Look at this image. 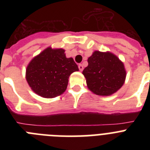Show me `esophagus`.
<instances>
[{
    "label": "esophagus",
    "instance_id": "34e87169",
    "mask_svg": "<svg viewBox=\"0 0 150 150\" xmlns=\"http://www.w3.org/2000/svg\"><path fill=\"white\" fill-rule=\"evenodd\" d=\"M78 67H79V71H82L83 70V64H79V66H78Z\"/></svg>",
    "mask_w": 150,
    "mask_h": 150
}]
</instances>
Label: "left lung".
Listing matches in <instances>:
<instances>
[{"instance_id":"1","label":"left lung","mask_w":150,"mask_h":150,"mask_svg":"<svg viewBox=\"0 0 150 150\" xmlns=\"http://www.w3.org/2000/svg\"><path fill=\"white\" fill-rule=\"evenodd\" d=\"M83 70L87 87L94 94L109 96L120 90L125 81L124 64L110 52L95 51Z\"/></svg>"}]
</instances>
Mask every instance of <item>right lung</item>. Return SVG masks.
<instances>
[{"label":"right lung","instance_id":"right-lung-1","mask_svg":"<svg viewBox=\"0 0 150 150\" xmlns=\"http://www.w3.org/2000/svg\"><path fill=\"white\" fill-rule=\"evenodd\" d=\"M64 49L47 47L28 64L25 78L34 93L45 98L61 95L67 89L69 76L79 71L73 58Z\"/></svg>","mask_w":150,"mask_h":150}]
</instances>
